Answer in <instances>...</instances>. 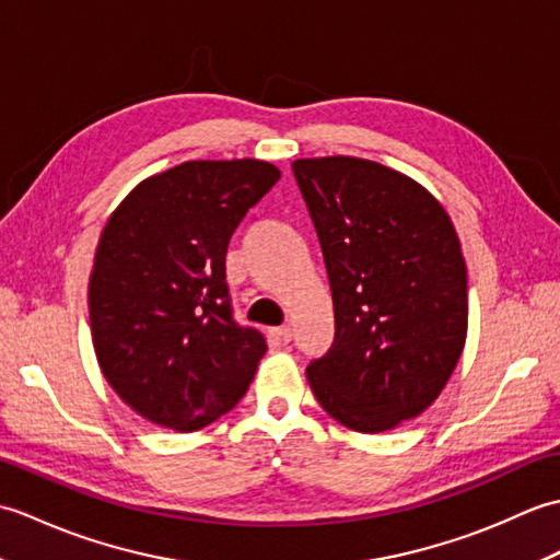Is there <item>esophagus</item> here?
<instances>
[{"mask_svg": "<svg viewBox=\"0 0 560 560\" xmlns=\"http://www.w3.org/2000/svg\"><path fill=\"white\" fill-rule=\"evenodd\" d=\"M291 339H293L291 327H273V329H269V343H271L273 349L287 347V343H291Z\"/></svg>", "mask_w": 560, "mask_h": 560, "instance_id": "34e87169", "label": "esophagus"}]
</instances>
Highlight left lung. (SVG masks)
<instances>
[{"mask_svg":"<svg viewBox=\"0 0 560 560\" xmlns=\"http://www.w3.org/2000/svg\"><path fill=\"white\" fill-rule=\"evenodd\" d=\"M335 301V343L307 365L331 419L383 433L425 411L467 339V267L440 201L411 177L353 159H301Z\"/></svg>","mask_w":560,"mask_h":560,"instance_id":"obj_1","label":"left lung"}]
</instances>
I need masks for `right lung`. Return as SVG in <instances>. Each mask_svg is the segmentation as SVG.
<instances>
[{"label": "right lung", "mask_w": 560, "mask_h": 560, "mask_svg": "<svg viewBox=\"0 0 560 560\" xmlns=\"http://www.w3.org/2000/svg\"><path fill=\"white\" fill-rule=\"evenodd\" d=\"M279 177L255 159L187 161L139 183L105 223L89 281L93 349L144 419L199 431L253 383L267 341L233 319L225 249Z\"/></svg>", "instance_id": "obj_1"}]
</instances>
